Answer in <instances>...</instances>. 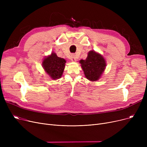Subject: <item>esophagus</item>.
I'll return each mask as SVG.
<instances>
[{
	"instance_id": "esophagus-1",
	"label": "esophagus",
	"mask_w": 147,
	"mask_h": 147,
	"mask_svg": "<svg viewBox=\"0 0 147 147\" xmlns=\"http://www.w3.org/2000/svg\"><path fill=\"white\" fill-rule=\"evenodd\" d=\"M71 60L73 62H76V61H77V59H76V55H74V54H72V55H71Z\"/></svg>"
}]
</instances>
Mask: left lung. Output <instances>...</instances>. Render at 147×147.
I'll list each match as a JSON object with an SVG mask.
<instances>
[{"label":"left lung","mask_w":147,"mask_h":147,"mask_svg":"<svg viewBox=\"0 0 147 147\" xmlns=\"http://www.w3.org/2000/svg\"><path fill=\"white\" fill-rule=\"evenodd\" d=\"M79 63L86 78L91 82L101 79L107 66V61L104 57L94 50L90 51L86 59L80 60Z\"/></svg>","instance_id":"obj_1"}]
</instances>
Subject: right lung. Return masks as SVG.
Listing matches in <instances>:
<instances>
[{"mask_svg": "<svg viewBox=\"0 0 147 147\" xmlns=\"http://www.w3.org/2000/svg\"><path fill=\"white\" fill-rule=\"evenodd\" d=\"M66 61L64 58L58 57L55 52L46 57L42 61V67L45 73L52 80L61 78L63 74Z\"/></svg>", "mask_w": 147, "mask_h": 147, "instance_id": "1", "label": "right lung"}]
</instances>
